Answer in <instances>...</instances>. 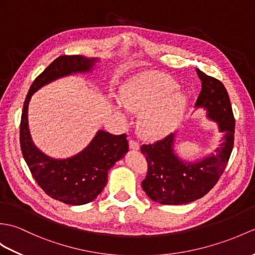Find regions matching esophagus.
Instances as JSON below:
<instances>
[{"label": "esophagus", "mask_w": 255, "mask_h": 255, "mask_svg": "<svg viewBox=\"0 0 255 255\" xmlns=\"http://www.w3.org/2000/svg\"><path fill=\"white\" fill-rule=\"evenodd\" d=\"M129 147L131 150H139V147H140V145H139V143L137 141H134V140H129Z\"/></svg>", "instance_id": "34e87169"}]
</instances>
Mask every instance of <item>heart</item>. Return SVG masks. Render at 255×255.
<instances>
[{"instance_id":"obj_1","label":"heart","mask_w":255,"mask_h":255,"mask_svg":"<svg viewBox=\"0 0 255 255\" xmlns=\"http://www.w3.org/2000/svg\"><path fill=\"white\" fill-rule=\"evenodd\" d=\"M177 84L166 74L149 72L131 80L121 92V102L131 113L141 114L138 130L146 139H159L178 124L187 98L176 90Z\"/></svg>"}]
</instances>
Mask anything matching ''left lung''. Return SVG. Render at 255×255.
I'll return each instance as SVG.
<instances>
[{"mask_svg": "<svg viewBox=\"0 0 255 255\" xmlns=\"http://www.w3.org/2000/svg\"><path fill=\"white\" fill-rule=\"evenodd\" d=\"M202 85L195 105L208 110V115L218 123L225 134L216 154L197 163H183L173 151L174 133L142 144L140 150L145 156L147 173L141 186L149 198L167 205L187 204L204 197L223 175L234 147L235 117L226 88L221 80L197 68Z\"/></svg>", "mask_w": 255, "mask_h": 255, "instance_id": "1", "label": "left lung"}]
</instances>
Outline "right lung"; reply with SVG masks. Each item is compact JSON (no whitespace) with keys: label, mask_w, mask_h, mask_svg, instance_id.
Masks as SVG:
<instances>
[{"label":"right lung","mask_w":255,"mask_h":255,"mask_svg":"<svg viewBox=\"0 0 255 255\" xmlns=\"http://www.w3.org/2000/svg\"><path fill=\"white\" fill-rule=\"evenodd\" d=\"M97 61L80 55L57 57L34 79L23 102L19 132L22 156L40 188L52 199L70 205L91 202L102 192L109 169L128 152L127 135L100 130L91 143L77 155L67 159L51 158L32 143L28 129V104L41 87L63 76L88 72Z\"/></svg>","instance_id":"add662e5"}]
</instances>
